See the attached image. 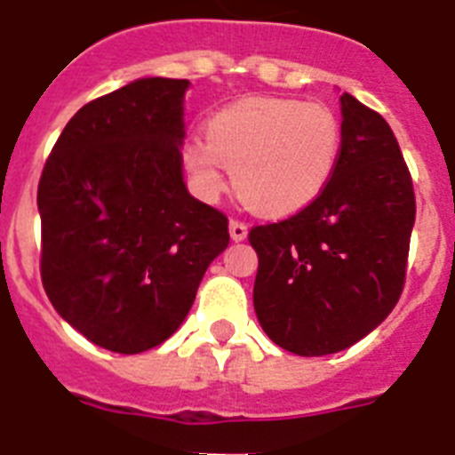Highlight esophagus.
Segmentation results:
<instances>
[{"label":"esophagus","mask_w":455,"mask_h":455,"mask_svg":"<svg viewBox=\"0 0 455 455\" xmlns=\"http://www.w3.org/2000/svg\"><path fill=\"white\" fill-rule=\"evenodd\" d=\"M230 236L235 241H243L248 236V225L243 223V220H236L232 219L230 220Z\"/></svg>","instance_id":"esophagus-1"}]
</instances>
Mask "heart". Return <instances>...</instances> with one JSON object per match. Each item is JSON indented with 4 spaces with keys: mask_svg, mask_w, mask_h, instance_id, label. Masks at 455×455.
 <instances>
[{
    "mask_svg": "<svg viewBox=\"0 0 455 455\" xmlns=\"http://www.w3.org/2000/svg\"><path fill=\"white\" fill-rule=\"evenodd\" d=\"M339 152L341 123L331 107L251 98L209 120L207 140H191L184 162L207 196L223 191L230 168L241 198L255 212L287 216L328 187Z\"/></svg>",
    "mask_w": 455,
    "mask_h": 455,
    "instance_id": "heart-1",
    "label": "heart"
}]
</instances>
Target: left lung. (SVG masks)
I'll use <instances>...</instances> for the list:
<instances>
[{
  "label": "left lung",
  "instance_id": "obj_1",
  "mask_svg": "<svg viewBox=\"0 0 455 455\" xmlns=\"http://www.w3.org/2000/svg\"><path fill=\"white\" fill-rule=\"evenodd\" d=\"M341 152L307 207L255 225L252 303L264 332L296 355L344 351L399 303L415 225V188L396 136L373 108L341 95Z\"/></svg>",
  "mask_w": 455,
  "mask_h": 455
}]
</instances>
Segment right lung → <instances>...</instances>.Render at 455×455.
I'll return each mask as SVG.
<instances>
[{"instance_id": "obj_1", "label": "right lung", "mask_w": 455, "mask_h": 455, "mask_svg": "<svg viewBox=\"0 0 455 455\" xmlns=\"http://www.w3.org/2000/svg\"><path fill=\"white\" fill-rule=\"evenodd\" d=\"M187 88L188 79H136L84 104L40 175L43 287L107 351L166 341L230 243L228 216L184 187Z\"/></svg>"}]
</instances>
